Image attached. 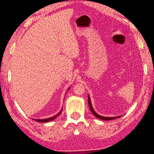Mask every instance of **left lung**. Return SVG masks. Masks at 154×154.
Masks as SVG:
<instances>
[{
    "label": "left lung",
    "instance_id": "obj_1",
    "mask_svg": "<svg viewBox=\"0 0 154 154\" xmlns=\"http://www.w3.org/2000/svg\"><path fill=\"white\" fill-rule=\"evenodd\" d=\"M88 105H89V107H90V109L92 112V113L94 114L96 118H99V119H101L102 120H112V119H116V118H118L119 117H121V116H118V117H113V118H107V117H103V116H100L99 114H97L96 112L94 110V109H93L92 106V105H91V100H90V97L89 96H88Z\"/></svg>",
    "mask_w": 154,
    "mask_h": 154
}]
</instances>
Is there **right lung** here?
Listing matches in <instances>:
<instances>
[{
  "label": "right lung",
  "instance_id": "1",
  "mask_svg": "<svg viewBox=\"0 0 154 154\" xmlns=\"http://www.w3.org/2000/svg\"><path fill=\"white\" fill-rule=\"evenodd\" d=\"M62 110H62H60L59 112L57 114L55 115L54 116H53V117H51V118H48V119H35L36 122H41V123H44V122H50V121L51 120H53L54 119H55L57 117H58V116L60 114V113H61V112Z\"/></svg>",
  "mask_w": 154,
  "mask_h": 154
}]
</instances>
